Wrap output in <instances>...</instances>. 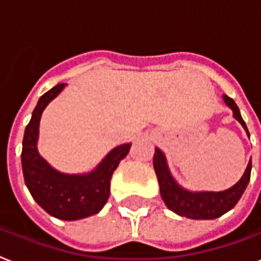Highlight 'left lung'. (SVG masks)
Returning <instances> with one entry per match:
<instances>
[{
	"instance_id": "left-lung-1",
	"label": "left lung",
	"mask_w": 261,
	"mask_h": 261,
	"mask_svg": "<svg viewBox=\"0 0 261 261\" xmlns=\"http://www.w3.org/2000/svg\"><path fill=\"white\" fill-rule=\"evenodd\" d=\"M222 99L225 101V105L232 110L234 119L243 126L249 137L247 124L241 118L240 110L233 99H230L226 95H222ZM152 165H154V170H155L158 184H160L161 197L165 205L177 215L192 220H215L220 216L225 215L226 212H229L247 189L252 169V161L249 160L240 181L236 182L229 189L222 190V192H192V190L182 188L178 182L175 181L169 170L166 156L158 147H155Z\"/></svg>"
}]
</instances>
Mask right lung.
<instances>
[{
	"label": "right lung",
	"mask_w": 261,
	"mask_h": 261,
	"mask_svg": "<svg viewBox=\"0 0 261 261\" xmlns=\"http://www.w3.org/2000/svg\"><path fill=\"white\" fill-rule=\"evenodd\" d=\"M67 84L61 83L39 99L32 112V119L25 128L21 164L25 185L33 200L59 220L75 221L96 215L110 197L112 173L130 151L131 143L112 149L94 170L84 174H65L50 166L37 150L39 127L42 111Z\"/></svg>",
	"instance_id": "add662e5"
}]
</instances>
